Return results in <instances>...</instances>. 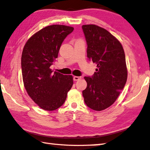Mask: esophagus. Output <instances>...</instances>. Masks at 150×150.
Returning <instances> with one entry per match:
<instances>
[{
  "mask_svg": "<svg viewBox=\"0 0 150 150\" xmlns=\"http://www.w3.org/2000/svg\"><path fill=\"white\" fill-rule=\"evenodd\" d=\"M81 78H82V77H81V76H74L73 80L74 81H78V80H80Z\"/></svg>",
  "mask_w": 150,
  "mask_h": 150,
  "instance_id": "1",
  "label": "esophagus"
}]
</instances>
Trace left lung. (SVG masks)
<instances>
[{
	"mask_svg": "<svg viewBox=\"0 0 150 150\" xmlns=\"http://www.w3.org/2000/svg\"><path fill=\"white\" fill-rule=\"evenodd\" d=\"M88 59L97 64L92 76H85L87 88L82 94L90 109L100 111L112 105L127 80V69L121 43L105 29L83 25Z\"/></svg>",
	"mask_w": 150,
	"mask_h": 150,
	"instance_id": "8db88e82",
	"label": "left lung"
}]
</instances>
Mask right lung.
<instances>
[{"instance_id":"obj_1","label":"right lung","mask_w":150,"mask_h":150,"mask_svg":"<svg viewBox=\"0 0 150 150\" xmlns=\"http://www.w3.org/2000/svg\"><path fill=\"white\" fill-rule=\"evenodd\" d=\"M73 30L64 25L47 26L31 36L23 47V84L29 96L44 110L54 111L61 107L73 85L72 76L52 72L50 68L64 39Z\"/></svg>"}]
</instances>
